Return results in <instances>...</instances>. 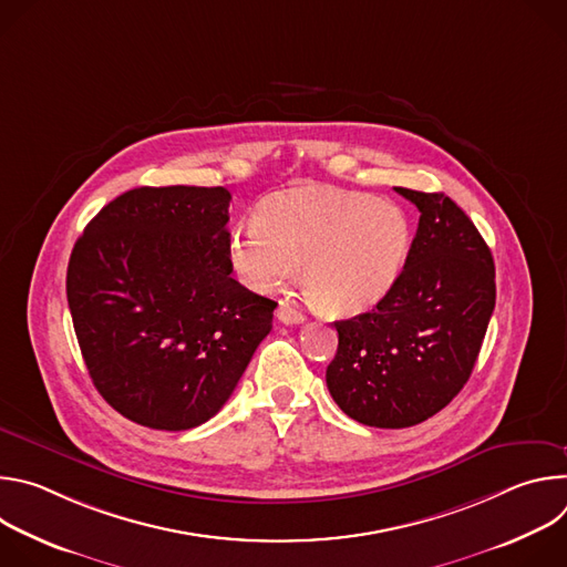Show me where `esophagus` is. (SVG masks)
Returning <instances> with one entry per match:
<instances>
[{
    "label": "esophagus",
    "mask_w": 567,
    "mask_h": 567,
    "mask_svg": "<svg viewBox=\"0 0 567 567\" xmlns=\"http://www.w3.org/2000/svg\"><path fill=\"white\" fill-rule=\"evenodd\" d=\"M276 316L280 322H285V326H298V322L305 320L302 311H298L296 307H291L289 302H280L278 309H276Z\"/></svg>",
    "instance_id": "1"
}]
</instances>
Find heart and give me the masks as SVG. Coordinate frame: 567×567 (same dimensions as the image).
Segmentation results:
<instances>
[{"label": "heart", "instance_id": "obj_1", "mask_svg": "<svg viewBox=\"0 0 567 567\" xmlns=\"http://www.w3.org/2000/svg\"><path fill=\"white\" fill-rule=\"evenodd\" d=\"M411 221L396 204L370 195L293 188L260 204L251 228L228 235L226 256L237 278L267 293L300 265L316 309L354 316L383 300L406 267Z\"/></svg>", "mask_w": 567, "mask_h": 567}]
</instances>
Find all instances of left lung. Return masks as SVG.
<instances>
[{"instance_id":"obj_1","label":"left lung","mask_w":567,"mask_h":567,"mask_svg":"<svg viewBox=\"0 0 567 567\" xmlns=\"http://www.w3.org/2000/svg\"><path fill=\"white\" fill-rule=\"evenodd\" d=\"M420 210L411 254L392 291L337 320L328 388L339 409L377 429H409L464 388L496 307L487 241L444 193L394 188Z\"/></svg>"}]
</instances>
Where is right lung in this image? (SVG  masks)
I'll use <instances>...</instances> for the list:
<instances>
[{
	"instance_id": "1",
	"label": "right lung",
	"mask_w": 567,
	"mask_h": 567,
	"mask_svg": "<svg viewBox=\"0 0 567 567\" xmlns=\"http://www.w3.org/2000/svg\"><path fill=\"white\" fill-rule=\"evenodd\" d=\"M230 193L134 188L78 237L66 300L96 390L123 417L188 431L233 394L276 302L230 278Z\"/></svg>"
}]
</instances>
